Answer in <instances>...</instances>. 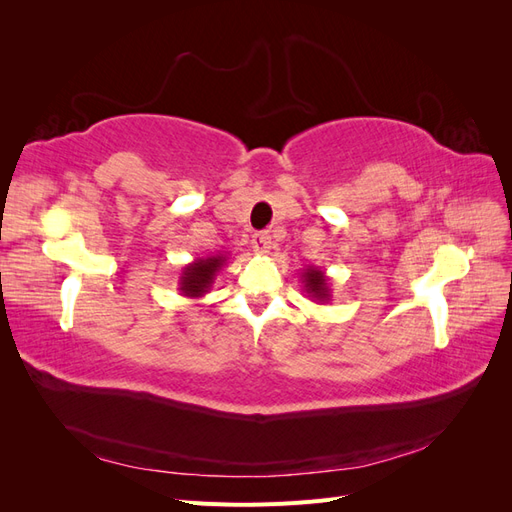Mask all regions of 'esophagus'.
<instances>
[{
  "label": "esophagus",
  "instance_id": "obj_1",
  "mask_svg": "<svg viewBox=\"0 0 512 512\" xmlns=\"http://www.w3.org/2000/svg\"><path fill=\"white\" fill-rule=\"evenodd\" d=\"M273 245H275V243H273V237H271L269 230L256 232L254 239H252V250H254L256 254H260V256L269 254V252L273 250Z\"/></svg>",
  "mask_w": 512,
  "mask_h": 512
}]
</instances>
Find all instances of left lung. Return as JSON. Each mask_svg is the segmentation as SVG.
<instances>
[{"label": "left lung", "mask_w": 512, "mask_h": 512, "mask_svg": "<svg viewBox=\"0 0 512 512\" xmlns=\"http://www.w3.org/2000/svg\"><path fill=\"white\" fill-rule=\"evenodd\" d=\"M301 282L307 292V297H312L318 303H329L331 301V286L329 277L318 267H307L301 273Z\"/></svg>", "instance_id": "1"}]
</instances>
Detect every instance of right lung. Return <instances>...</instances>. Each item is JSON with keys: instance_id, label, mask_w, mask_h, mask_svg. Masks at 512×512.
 <instances>
[{"instance_id": "obj_1", "label": "right lung", "mask_w": 512, "mask_h": 512, "mask_svg": "<svg viewBox=\"0 0 512 512\" xmlns=\"http://www.w3.org/2000/svg\"><path fill=\"white\" fill-rule=\"evenodd\" d=\"M226 265V254H215L207 258H196L190 265H185L179 275V290L188 299H203L211 290L215 275Z\"/></svg>"}]
</instances>
